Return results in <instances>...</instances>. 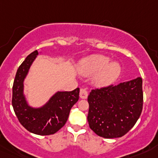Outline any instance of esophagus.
I'll return each mask as SVG.
<instances>
[{"label": "esophagus", "mask_w": 158, "mask_h": 158, "mask_svg": "<svg viewBox=\"0 0 158 158\" xmlns=\"http://www.w3.org/2000/svg\"><path fill=\"white\" fill-rule=\"evenodd\" d=\"M80 97L81 99H86L88 97V92L86 89H81L80 90Z\"/></svg>", "instance_id": "34e87169"}]
</instances>
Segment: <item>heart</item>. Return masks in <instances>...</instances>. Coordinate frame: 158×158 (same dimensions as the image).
<instances>
[{"instance_id":"1","label":"heart","mask_w":158,"mask_h":158,"mask_svg":"<svg viewBox=\"0 0 158 158\" xmlns=\"http://www.w3.org/2000/svg\"><path fill=\"white\" fill-rule=\"evenodd\" d=\"M111 62L109 57L103 54H94L81 62L79 71L85 76L94 74L93 82L100 87L110 85L119 77L122 67L117 62Z\"/></svg>"}]
</instances>
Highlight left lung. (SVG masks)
Wrapping results in <instances>:
<instances>
[{
    "mask_svg": "<svg viewBox=\"0 0 158 158\" xmlns=\"http://www.w3.org/2000/svg\"><path fill=\"white\" fill-rule=\"evenodd\" d=\"M88 102L89 127L105 139L120 138L135 126L142 113V79L93 89Z\"/></svg>",
    "mask_w": 158,
    "mask_h": 158,
    "instance_id": "obj_1",
    "label": "left lung"
}]
</instances>
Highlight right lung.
<instances>
[{
  "label": "right lung",
  "mask_w": 158,
  "mask_h": 158,
  "mask_svg": "<svg viewBox=\"0 0 158 158\" xmlns=\"http://www.w3.org/2000/svg\"><path fill=\"white\" fill-rule=\"evenodd\" d=\"M38 54V51L31 53L17 69L12 86V104L23 127L35 135H50L65 124L71 107L79 99L80 89L71 92L58 91L42 107H31L23 94V81Z\"/></svg>",
  "instance_id": "add662e5"
}]
</instances>
